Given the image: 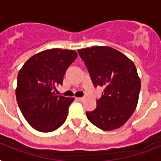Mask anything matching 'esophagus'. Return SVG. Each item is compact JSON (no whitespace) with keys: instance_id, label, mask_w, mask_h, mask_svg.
Returning a JSON list of instances; mask_svg holds the SVG:
<instances>
[{"instance_id":"34e87169","label":"esophagus","mask_w":161,"mask_h":161,"mask_svg":"<svg viewBox=\"0 0 161 161\" xmlns=\"http://www.w3.org/2000/svg\"><path fill=\"white\" fill-rule=\"evenodd\" d=\"M83 99H84V98H83V97H80V98H77V100H78V101H83Z\"/></svg>"}]
</instances>
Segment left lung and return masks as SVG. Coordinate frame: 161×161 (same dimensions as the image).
<instances>
[{
  "label": "left lung",
  "instance_id": "left-lung-1",
  "mask_svg": "<svg viewBox=\"0 0 161 161\" xmlns=\"http://www.w3.org/2000/svg\"><path fill=\"white\" fill-rule=\"evenodd\" d=\"M78 53L94 87L103 88L97 107L86 112L88 119L103 130L121 127L137 106L140 79L132 61L109 47H92Z\"/></svg>",
  "mask_w": 161,
  "mask_h": 161
}]
</instances>
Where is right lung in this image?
<instances>
[{
    "label": "right lung",
    "instance_id": "obj_1",
    "mask_svg": "<svg viewBox=\"0 0 161 161\" xmlns=\"http://www.w3.org/2000/svg\"><path fill=\"white\" fill-rule=\"evenodd\" d=\"M78 54L73 50L48 49L29 58L17 75L16 96L29 125L41 132H52L65 122L73 98L57 95L56 86Z\"/></svg>",
    "mask_w": 161,
    "mask_h": 161
}]
</instances>
